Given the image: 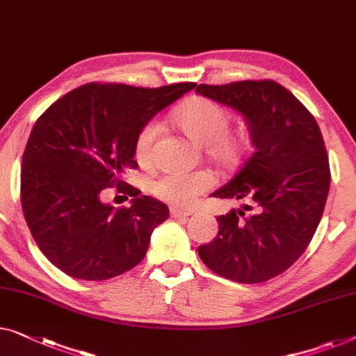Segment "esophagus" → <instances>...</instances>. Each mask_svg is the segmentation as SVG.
Segmentation results:
<instances>
[{
  "mask_svg": "<svg viewBox=\"0 0 356 356\" xmlns=\"http://www.w3.org/2000/svg\"><path fill=\"white\" fill-rule=\"evenodd\" d=\"M171 216L172 217H188V216H192L193 214V209H190V208H180V206H171Z\"/></svg>",
  "mask_w": 356,
  "mask_h": 356,
  "instance_id": "34e87169",
  "label": "esophagus"
}]
</instances>
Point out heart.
Masks as SVG:
<instances>
[{
    "mask_svg": "<svg viewBox=\"0 0 356 356\" xmlns=\"http://www.w3.org/2000/svg\"><path fill=\"white\" fill-rule=\"evenodd\" d=\"M176 118L185 134L198 144L208 145L209 153L219 161L230 163L238 156L240 147L225 136L230 127V115L212 100H192L180 107ZM160 123L150 121L142 127L136 140V156L142 163L152 160L153 145L160 134ZM212 185V176L206 171H169L153 182V192L174 204H188Z\"/></svg>",
    "mask_w": 356,
    "mask_h": 356,
    "instance_id": "obj_1",
    "label": "heart"
}]
</instances>
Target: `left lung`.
Instances as JSON below:
<instances>
[{
    "mask_svg": "<svg viewBox=\"0 0 356 356\" xmlns=\"http://www.w3.org/2000/svg\"><path fill=\"white\" fill-rule=\"evenodd\" d=\"M196 94L235 110L254 150L214 198L245 201L251 218L230 209L219 232L198 246L212 272L236 283H262L288 270L309 246L330 192V160L314 115L275 81L200 84Z\"/></svg>",
    "mask_w": 356,
    "mask_h": 356,
    "instance_id": "1",
    "label": "left lung"
}]
</instances>
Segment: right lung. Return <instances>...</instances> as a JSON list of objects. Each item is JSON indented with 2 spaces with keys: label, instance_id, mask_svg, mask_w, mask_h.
Returning a JSON list of instances; mask_svg holds the SVG:
<instances>
[{
  "label": "right lung",
  "instance_id": "obj_1",
  "mask_svg": "<svg viewBox=\"0 0 356 356\" xmlns=\"http://www.w3.org/2000/svg\"><path fill=\"white\" fill-rule=\"evenodd\" d=\"M195 86L92 83L63 95L36 121L22 158V209L41 252L63 273L102 281L145 257L169 209L121 176L137 168L142 127ZM110 184L133 196L129 209L99 200Z\"/></svg>",
  "mask_w": 356,
  "mask_h": 356
}]
</instances>
